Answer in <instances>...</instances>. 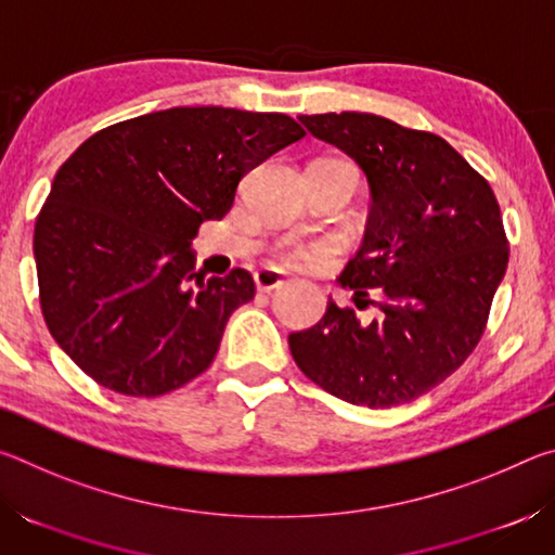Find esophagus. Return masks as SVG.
<instances>
[{"label": "esophagus", "instance_id": "1", "mask_svg": "<svg viewBox=\"0 0 555 555\" xmlns=\"http://www.w3.org/2000/svg\"><path fill=\"white\" fill-rule=\"evenodd\" d=\"M255 284H257V288L261 291V294H269V291L284 286V284H286V276L281 274L279 269L264 267V269L255 271Z\"/></svg>", "mask_w": 555, "mask_h": 555}]
</instances>
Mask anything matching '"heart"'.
<instances>
[{"instance_id":"obj_1","label":"heart","mask_w":555,"mask_h":555,"mask_svg":"<svg viewBox=\"0 0 555 555\" xmlns=\"http://www.w3.org/2000/svg\"><path fill=\"white\" fill-rule=\"evenodd\" d=\"M308 259H311V251H308V247H304L300 242L286 240L274 247V261L281 267L298 269V267H306Z\"/></svg>"}]
</instances>
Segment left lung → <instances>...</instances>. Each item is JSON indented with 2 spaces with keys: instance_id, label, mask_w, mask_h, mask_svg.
<instances>
[{
  "instance_id": "obj_1",
  "label": "left lung",
  "mask_w": 555,
  "mask_h": 555,
  "mask_svg": "<svg viewBox=\"0 0 555 555\" xmlns=\"http://www.w3.org/2000/svg\"><path fill=\"white\" fill-rule=\"evenodd\" d=\"M315 139L367 176L362 247L337 279L362 321L327 300L321 323L291 333L308 379L347 403L389 409L450 377L480 343L509 249L490 183L446 139L370 112L300 115ZM363 304L360 305L359 300Z\"/></svg>"
}]
</instances>
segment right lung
<instances>
[{
	"label": "right lung",
	"instance_id": "add662e5",
	"mask_svg": "<svg viewBox=\"0 0 555 555\" xmlns=\"http://www.w3.org/2000/svg\"><path fill=\"white\" fill-rule=\"evenodd\" d=\"M304 137L279 112L171 107L75 149L34 230L41 311L61 350L127 397H158L208 370L255 279H205L193 237L230 212L247 171Z\"/></svg>",
	"mask_w": 555,
	"mask_h": 555
}]
</instances>
